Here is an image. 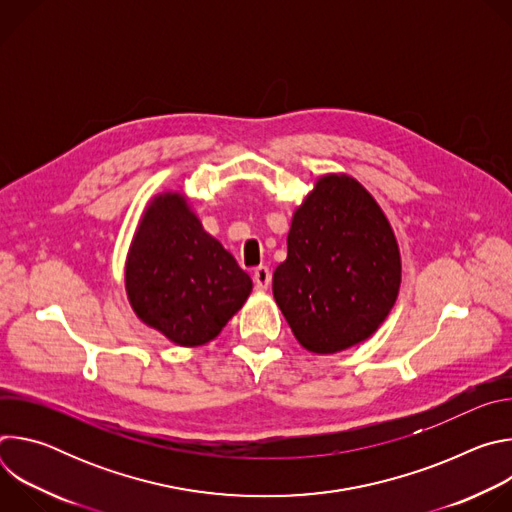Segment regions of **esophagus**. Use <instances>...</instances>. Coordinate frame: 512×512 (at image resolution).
<instances>
[{
  "label": "esophagus",
  "mask_w": 512,
  "mask_h": 512,
  "mask_svg": "<svg viewBox=\"0 0 512 512\" xmlns=\"http://www.w3.org/2000/svg\"><path fill=\"white\" fill-rule=\"evenodd\" d=\"M253 281H255L257 289H267L271 285V271H269V267H265V265L257 267L253 271Z\"/></svg>",
  "instance_id": "1"
}]
</instances>
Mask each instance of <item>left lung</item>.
Masks as SVG:
<instances>
[{"mask_svg":"<svg viewBox=\"0 0 512 512\" xmlns=\"http://www.w3.org/2000/svg\"><path fill=\"white\" fill-rule=\"evenodd\" d=\"M399 283V247L377 200L346 174L320 178L273 273V298L298 342L334 354L367 340L389 316Z\"/></svg>","mask_w":512,"mask_h":512,"instance_id":"1","label":"left lung"}]
</instances>
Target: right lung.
<instances>
[{
  "label": "right lung",
  "instance_id": "obj_1",
  "mask_svg": "<svg viewBox=\"0 0 512 512\" xmlns=\"http://www.w3.org/2000/svg\"><path fill=\"white\" fill-rule=\"evenodd\" d=\"M125 289L137 318L180 346L210 342L249 298L253 281L210 237L186 198L160 194L133 237Z\"/></svg>",
  "mask_w": 512,
  "mask_h": 512
}]
</instances>
